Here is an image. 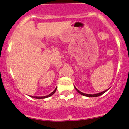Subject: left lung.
I'll list each match as a JSON object with an SVG mask.
<instances>
[{"instance_id": "left-lung-1", "label": "left lung", "mask_w": 129, "mask_h": 129, "mask_svg": "<svg viewBox=\"0 0 129 129\" xmlns=\"http://www.w3.org/2000/svg\"><path fill=\"white\" fill-rule=\"evenodd\" d=\"M74 87H75V90H76L77 91V92H79V93H80V94L82 95H84V96H86V97H99V96H100V95H101L104 94V93L105 92H107V91L109 89H107V90H105L103 91V92H99V93H95V94H88V93H83V92H80V91H79V90L77 89V88L75 87V86H74Z\"/></svg>"}]
</instances>
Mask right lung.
Masks as SVG:
<instances>
[{
    "label": "right lung",
    "mask_w": 129,
    "mask_h": 129,
    "mask_svg": "<svg viewBox=\"0 0 129 129\" xmlns=\"http://www.w3.org/2000/svg\"><path fill=\"white\" fill-rule=\"evenodd\" d=\"M56 90H57V87L55 88V90H54L53 91V92H52V93H50V94L48 95H46V96H42V97H37V96H30V97H33V98H35V99H42L47 98V97H50V96L54 94V93L55 92Z\"/></svg>",
    "instance_id": "right-lung-1"
}]
</instances>
